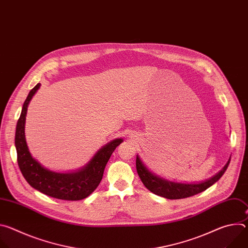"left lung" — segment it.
Returning <instances> with one entry per match:
<instances>
[{
    "mask_svg": "<svg viewBox=\"0 0 248 248\" xmlns=\"http://www.w3.org/2000/svg\"><path fill=\"white\" fill-rule=\"evenodd\" d=\"M231 159H229L228 163L224 167V169L214 175L210 180L197 184V185H186V184H178L165 181L161 178H158L157 175L153 174L148 170V169L142 164L139 157H136V170L139 175L141 182L143 183L145 187L149 189L156 195L168 198V199H182L190 197L192 195L198 194L204 190H206L211 186H213L217 181L221 179V176L224 174L228 166L230 164Z\"/></svg>",
    "mask_w": 248,
    "mask_h": 248,
    "instance_id": "obj_1",
    "label": "left lung"
}]
</instances>
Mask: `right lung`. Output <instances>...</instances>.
<instances>
[{"mask_svg":"<svg viewBox=\"0 0 248 248\" xmlns=\"http://www.w3.org/2000/svg\"><path fill=\"white\" fill-rule=\"evenodd\" d=\"M38 83L32 88L25 99L20 117L16 124L15 143L17 153V164L26 182L40 192L62 200L77 201L89 196L102 181L106 165L111 155L119 146L123 139L113 140L102 147L93 159L82 170L72 173H60L51 171L42 167L36 160L32 158L24 135V124L27 107L33 95L40 87Z\"/></svg>","mask_w":248,"mask_h":248,"instance_id":"1","label":"right lung"}]
</instances>
